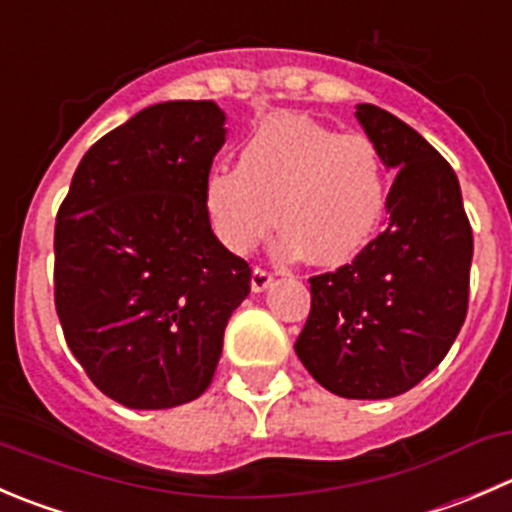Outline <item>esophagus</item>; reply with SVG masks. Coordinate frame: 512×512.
Masks as SVG:
<instances>
[{
  "mask_svg": "<svg viewBox=\"0 0 512 512\" xmlns=\"http://www.w3.org/2000/svg\"><path fill=\"white\" fill-rule=\"evenodd\" d=\"M270 285H272L270 272L262 270V267H255V270H252V280H250L252 292H265Z\"/></svg>",
  "mask_w": 512,
  "mask_h": 512,
  "instance_id": "34e87169",
  "label": "esophagus"
}]
</instances>
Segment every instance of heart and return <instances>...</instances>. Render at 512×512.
<instances>
[{"instance_id":"heart-1","label":"heart","mask_w":512,"mask_h":512,"mask_svg":"<svg viewBox=\"0 0 512 512\" xmlns=\"http://www.w3.org/2000/svg\"><path fill=\"white\" fill-rule=\"evenodd\" d=\"M388 167L365 135H340L297 114H275L242 142L237 167H215L202 205L217 240L255 250L277 220V257L342 267L375 240L388 212Z\"/></svg>"}]
</instances>
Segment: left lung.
I'll list each match as a JSON object with an SVG mask.
<instances>
[{
  "mask_svg": "<svg viewBox=\"0 0 512 512\" xmlns=\"http://www.w3.org/2000/svg\"><path fill=\"white\" fill-rule=\"evenodd\" d=\"M355 117L398 172L388 227L350 265L312 277L295 352L330 393L385 400L415 388L458 337L473 230L453 167L425 137L375 104H357Z\"/></svg>",
  "mask_w": 512,
  "mask_h": 512,
  "instance_id": "obj_1",
  "label": "left lung"
}]
</instances>
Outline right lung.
<instances>
[{
  "label": "right lung",
  "mask_w": 512,
  "mask_h": 512,
  "mask_svg": "<svg viewBox=\"0 0 512 512\" xmlns=\"http://www.w3.org/2000/svg\"><path fill=\"white\" fill-rule=\"evenodd\" d=\"M225 135L215 102L152 104L89 147L59 207V322L89 380L124 408L200 398L250 295V265L202 205Z\"/></svg>",
  "instance_id": "right-lung-1"
}]
</instances>
